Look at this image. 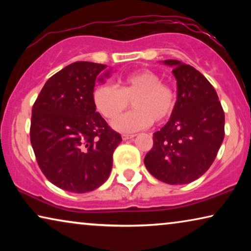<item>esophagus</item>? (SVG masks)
<instances>
[{
	"label": "esophagus",
	"instance_id": "obj_1",
	"mask_svg": "<svg viewBox=\"0 0 251 251\" xmlns=\"http://www.w3.org/2000/svg\"><path fill=\"white\" fill-rule=\"evenodd\" d=\"M136 135H128V133H123L122 135V139L123 140H126V139H130V138H133Z\"/></svg>",
	"mask_w": 251,
	"mask_h": 251
}]
</instances>
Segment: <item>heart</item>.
I'll use <instances>...</instances> for the list:
<instances>
[{
	"mask_svg": "<svg viewBox=\"0 0 251 251\" xmlns=\"http://www.w3.org/2000/svg\"><path fill=\"white\" fill-rule=\"evenodd\" d=\"M131 101L134 111L121 118L118 116ZM94 102L97 111L114 129L122 132H133L152 125H161L173 114L177 104V90L173 84L161 81L156 72L142 70L128 75L115 85L99 84L94 90Z\"/></svg>",
	"mask_w": 251,
	"mask_h": 251,
	"instance_id": "obj_1",
	"label": "heart"
}]
</instances>
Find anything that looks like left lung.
Masks as SVG:
<instances>
[{
    "instance_id": "8db88e82",
    "label": "left lung",
    "mask_w": 251,
    "mask_h": 251,
    "mask_svg": "<svg viewBox=\"0 0 251 251\" xmlns=\"http://www.w3.org/2000/svg\"><path fill=\"white\" fill-rule=\"evenodd\" d=\"M163 64L174 68L177 104L167 125L153 133L144 163L163 183L188 184L215 161L225 136V115L217 92L200 72L179 60Z\"/></svg>"
}]
</instances>
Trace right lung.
I'll return each mask as SVG.
<instances>
[{
  "instance_id": "1",
  "label": "right lung",
  "mask_w": 251,
  "mask_h": 251,
  "mask_svg": "<svg viewBox=\"0 0 251 251\" xmlns=\"http://www.w3.org/2000/svg\"><path fill=\"white\" fill-rule=\"evenodd\" d=\"M106 67L90 61L68 65L46 82L33 105L29 135L37 164L61 190L87 193L111 174L122 138L94 102L96 78Z\"/></svg>"
}]
</instances>
